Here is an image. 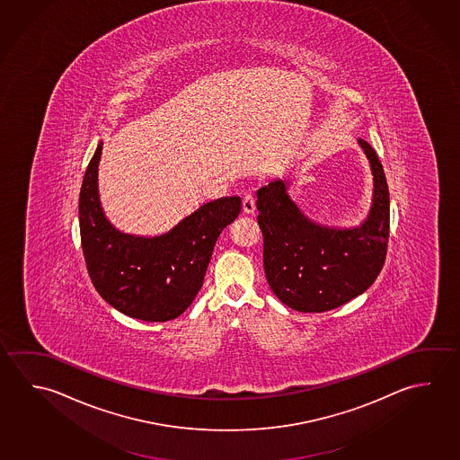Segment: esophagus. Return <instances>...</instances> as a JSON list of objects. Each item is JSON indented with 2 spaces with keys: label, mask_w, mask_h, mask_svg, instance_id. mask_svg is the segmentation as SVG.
<instances>
[{
  "label": "esophagus",
  "mask_w": 460,
  "mask_h": 460,
  "mask_svg": "<svg viewBox=\"0 0 460 460\" xmlns=\"http://www.w3.org/2000/svg\"><path fill=\"white\" fill-rule=\"evenodd\" d=\"M242 211L245 215H253L255 213V199H253V195L247 194L242 199Z\"/></svg>",
  "instance_id": "obj_1"
}]
</instances>
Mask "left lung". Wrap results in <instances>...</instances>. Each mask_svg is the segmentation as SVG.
<instances>
[{
  "mask_svg": "<svg viewBox=\"0 0 460 460\" xmlns=\"http://www.w3.org/2000/svg\"><path fill=\"white\" fill-rule=\"evenodd\" d=\"M370 160L373 205L352 229L316 225L288 195L286 181L257 190V221L263 234L266 279L282 304L322 314L363 294L378 278L389 239V190L378 155L358 138Z\"/></svg>",
  "mask_w": 460,
  "mask_h": 460,
  "instance_id": "obj_1",
  "label": "left lung"
}]
</instances>
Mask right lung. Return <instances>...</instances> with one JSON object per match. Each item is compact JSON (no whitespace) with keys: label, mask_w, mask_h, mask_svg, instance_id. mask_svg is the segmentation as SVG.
<instances>
[{"label":"right lung","mask_w":460,"mask_h":460,"mask_svg":"<svg viewBox=\"0 0 460 460\" xmlns=\"http://www.w3.org/2000/svg\"><path fill=\"white\" fill-rule=\"evenodd\" d=\"M102 144L92 156L79 195L82 252L95 289L121 314L168 322L184 314L202 288L221 231L237 218L239 197L205 203L170 233L138 237L106 219L98 197Z\"/></svg>","instance_id":"right-lung-1"}]
</instances>
